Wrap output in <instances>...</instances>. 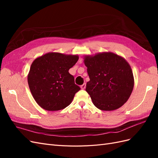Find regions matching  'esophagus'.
<instances>
[{
    "mask_svg": "<svg viewBox=\"0 0 158 158\" xmlns=\"http://www.w3.org/2000/svg\"><path fill=\"white\" fill-rule=\"evenodd\" d=\"M80 88H81V89H84L85 88V84L84 83V84H83L82 85H80Z\"/></svg>",
    "mask_w": 158,
    "mask_h": 158,
    "instance_id": "1",
    "label": "esophagus"
}]
</instances>
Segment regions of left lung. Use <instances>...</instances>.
Returning a JSON list of instances; mask_svg holds the SVG:
<instances>
[{"instance_id":"obj_1","label":"left lung","mask_w":158,"mask_h":158,"mask_svg":"<svg viewBox=\"0 0 158 158\" xmlns=\"http://www.w3.org/2000/svg\"><path fill=\"white\" fill-rule=\"evenodd\" d=\"M89 81L85 91L94 106L112 111L126 103L132 92L134 77L130 65L113 52L98 53L84 59Z\"/></svg>"}]
</instances>
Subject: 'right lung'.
I'll return each instance as SVG.
<instances>
[{"label": "right lung", "mask_w": 158, "mask_h": 158, "mask_svg": "<svg viewBox=\"0 0 158 158\" xmlns=\"http://www.w3.org/2000/svg\"><path fill=\"white\" fill-rule=\"evenodd\" d=\"M78 60L77 55L49 52L33 62L27 76L28 85L37 103L47 111L69 106L80 89L69 70Z\"/></svg>", "instance_id": "1"}]
</instances>
